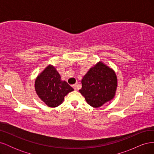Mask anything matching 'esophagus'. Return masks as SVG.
Segmentation results:
<instances>
[{"label":"esophagus","instance_id":"34e87169","mask_svg":"<svg viewBox=\"0 0 154 154\" xmlns=\"http://www.w3.org/2000/svg\"><path fill=\"white\" fill-rule=\"evenodd\" d=\"M72 87H73V88H74V90H77V88H78V85H77V84L73 85H72Z\"/></svg>","mask_w":154,"mask_h":154}]
</instances>
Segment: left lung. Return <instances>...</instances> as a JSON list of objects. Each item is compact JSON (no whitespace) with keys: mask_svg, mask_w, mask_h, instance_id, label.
<instances>
[{"mask_svg":"<svg viewBox=\"0 0 154 154\" xmlns=\"http://www.w3.org/2000/svg\"><path fill=\"white\" fill-rule=\"evenodd\" d=\"M117 83L114 71L100 62L91 68L83 76L80 92L88 105L98 108L113 99Z\"/></svg>","mask_w":154,"mask_h":154,"instance_id":"left-lung-1","label":"left lung"}]
</instances>
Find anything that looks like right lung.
<instances>
[{
	"mask_svg": "<svg viewBox=\"0 0 154 154\" xmlns=\"http://www.w3.org/2000/svg\"><path fill=\"white\" fill-rule=\"evenodd\" d=\"M37 95L50 107H57L62 103L69 92L74 89L66 81H62L57 69L49 66L37 76L35 83Z\"/></svg>",
	"mask_w": 154,
	"mask_h": 154,
	"instance_id": "right-lung-1",
	"label": "right lung"
}]
</instances>
